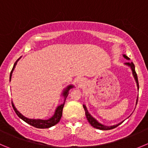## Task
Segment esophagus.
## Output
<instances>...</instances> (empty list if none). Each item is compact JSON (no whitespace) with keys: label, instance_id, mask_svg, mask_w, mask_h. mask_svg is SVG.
I'll use <instances>...</instances> for the list:
<instances>
[{"label":"esophagus","instance_id":"esophagus-1","mask_svg":"<svg viewBox=\"0 0 148 148\" xmlns=\"http://www.w3.org/2000/svg\"><path fill=\"white\" fill-rule=\"evenodd\" d=\"M85 82L83 79H79V85H83Z\"/></svg>","mask_w":148,"mask_h":148}]
</instances>
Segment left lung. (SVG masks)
<instances>
[{"instance_id":"8db88e82","label":"left lung","mask_w":148,"mask_h":148,"mask_svg":"<svg viewBox=\"0 0 148 148\" xmlns=\"http://www.w3.org/2000/svg\"><path fill=\"white\" fill-rule=\"evenodd\" d=\"M123 57L125 58V59H127V60H129V58L127 57L125 55H123ZM125 64L127 65V66H130L131 69H132V74H133L135 80H136V85H137V87H138V90H139V82H138L137 74H136V71H135L134 64L133 63V62H128V63H125ZM137 100H138V99H136V103H137ZM83 108H84V110H85V115H86V118H87V119H88L89 123L90 124V125H92L93 128H97V129H100V130H110V129H113V128H116V127L118 126L120 124H121L123 122V121L122 123H120L119 124H117V125H112V126H106V125H102V124H101L100 123L98 122V121H96L94 118H93V117H92V116L89 114V112H88V110H87L85 105H83Z\"/></svg>"}]
</instances>
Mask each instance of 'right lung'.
Returning <instances> with one entry per match:
<instances>
[{
  "mask_svg": "<svg viewBox=\"0 0 148 148\" xmlns=\"http://www.w3.org/2000/svg\"><path fill=\"white\" fill-rule=\"evenodd\" d=\"M18 60H19V59H18ZM17 60L15 62L14 65V66H13V69H12V71H11L10 81H11V78H12V72H13V70H14V69L15 66H16ZM73 87H74L73 85H69V86H68L67 88L65 89V90L63 92V96L65 98L64 101H66V97H67V96L69 95V90L71 89V88H72ZM63 106H64V103H62V104H60V105H59L58 107H57V109H56V110H55L54 115L52 116V118H49V119H48V120H39V119L35 120V119H28V118L24 117V116H23L21 113L19 112V111H17V110H16V109L15 108L14 105V103H12V107H13L14 110L15 112H16V114H17L19 118H21L23 121H24L25 122H26L27 123H28L29 125H32V126L36 127V128H50V127L53 126V125H56V124H57L60 121V118H61V117H62Z\"/></svg>",
  "mask_w": 148,
  "mask_h": 148,
  "instance_id": "1",
  "label": "right lung"
}]
</instances>
